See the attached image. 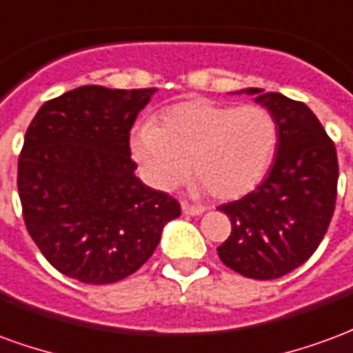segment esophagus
Returning a JSON list of instances; mask_svg holds the SVG:
<instances>
[{"instance_id": "34e87169", "label": "esophagus", "mask_w": 353, "mask_h": 353, "mask_svg": "<svg viewBox=\"0 0 353 353\" xmlns=\"http://www.w3.org/2000/svg\"><path fill=\"white\" fill-rule=\"evenodd\" d=\"M181 210H183L185 215H200V214H204V208H202V206H194V204H187V202H183V204H181Z\"/></svg>"}]
</instances>
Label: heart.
<instances>
[{"mask_svg": "<svg viewBox=\"0 0 353 353\" xmlns=\"http://www.w3.org/2000/svg\"><path fill=\"white\" fill-rule=\"evenodd\" d=\"M278 139V123L263 105L192 98L164 109L157 124H139L130 147L154 187L172 189L191 170L214 199L236 200L265 179Z\"/></svg>", "mask_w": 353, "mask_h": 353, "instance_id": "1", "label": "heart"}]
</instances>
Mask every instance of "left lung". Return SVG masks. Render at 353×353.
Listing matches in <instances>:
<instances>
[{"mask_svg":"<svg viewBox=\"0 0 353 353\" xmlns=\"http://www.w3.org/2000/svg\"><path fill=\"white\" fill-rule=\"evenodd\" d=\"M245 92L255 94L276 119L278 153L255 191L219 206L232 230L217 255L245 278L274 280L310 259L325 236L336 204L339 159L306 103L261 88Z\"/></svg>","mask_w":353,"mask_h":353,"instance_id":"8db88e82","label":"left lung"}]
</instances>
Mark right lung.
<instances>
[{
    "label": "right lung",
    "instance_id": "obj_1",
    "mask_svg": "<svg viewBox=\"0 0 353 353\" xmlns=\"http://www.w3.org/2000/svg\"><path fill=\"white\" fill-rule=\"evenodd\" d=\"M157 88H73L43 103L19 157L24 223L45 259L83 283H113L143 265L181 214L136 177L130 128Z\"/></svg>",
    "mask_w": 353,
    "mask_h": 353
}]
</instances>
